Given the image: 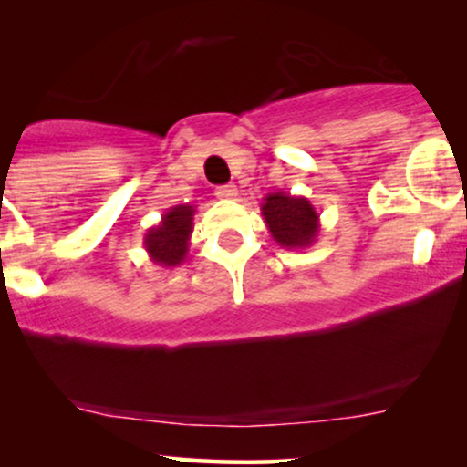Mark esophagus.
Instances as JSON below:
<instances>
[{"label": "esophagus", "mask_w": 467, "mask_h": 467, "mask_svg": "<svg viewBox=\"0 0 467 467\" xmlns=\"http://www.w3.org/2000/svg\"><path fill=\"white\" fill-rule=\"evenodd\" d=\"M215 196L222 198V201H234L239 196V190L234 185H222V188L215 190Z\"/></svg>", "instance_id": "34e87169"}]
</instances>
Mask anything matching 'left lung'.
Returning a JSON list of instances; mask_svg holds the SVG:
<instances>
[{
  "label": "left lung",
  "mask_w": 467,
  "mask_h": 467,
  "mask_svg": "<svg viewBox=\"0 0 467 467\" xmlns=\"http://www.w3.org/2000/svg\"><path fill=\"white\" fill-rule=\"evenodd\" d=\"M260 211L273 241L285 250H306L318 239L320 215L306 196L273 192L265 196Z\"/></svg>",
  "instance_id": "8db88e82"
}]
</instances>
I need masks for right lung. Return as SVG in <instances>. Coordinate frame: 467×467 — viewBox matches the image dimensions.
<instances>
[{
  "mask_svg": "<svg viewBox=\"0 0 467 467\" xmlns=\"http://www.w3.org/2000/svg\"><path fill=\"white\" fill-rule=\"evenodd\" d=\"M194 213L192 204H177L161 215V222L155 223L145 233L142 245L160 266H179L185 263L190 252V237L194 230Z\"/></svg>",
  "mask_w": 467,
  "mask_h": 467,
  "instance_id": "add662e5",
  "label": "right lung"
}]
</instances>
